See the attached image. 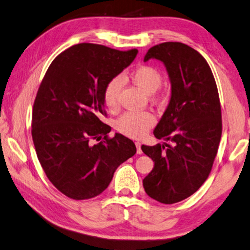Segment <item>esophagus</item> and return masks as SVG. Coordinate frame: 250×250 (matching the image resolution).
Masks as SVG:
<instances>
[{
    "label": "esophagus",
    "instance_id": "1",
    "mask_svg": "<svg viewBox=\"0 0 250 250\" xmlns=\"http://www.w3.org/2000/svg\"><path fill=\"white\" fill-rule=\"evenodd\" d=\"M136 146H137V153L138 154H141L142 153V150H141V144L139 141L136 142Z\"/></svg>",
    "mask_w": 250,
    "mask_h": 250
}]
</instances>
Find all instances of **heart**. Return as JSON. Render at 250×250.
I'll return each mask as SVG.
<instances>
[{"instance_id": "b5f03b06", "label": "heart", "mask_w": 250, "mask_h": 250, "mask_svg": "<svg viewBox=\"0 0 250 250\" xmlns=\"http://www.w3.org/2000/svg\"><path fill=\"white\" fill-rule=\"evenodd\" d=\"M133 83L144 90L146 93L152 94L160 89L164 77L159 70L152 65H140L131 72ZM122 86L120 77H116L106 83L104 90V102L109 110L118 108V97ZM156 122V118L149 111H129L122 114L117 122V128L121 133L131 138H140Z\"/></svg>"}]
</instances>
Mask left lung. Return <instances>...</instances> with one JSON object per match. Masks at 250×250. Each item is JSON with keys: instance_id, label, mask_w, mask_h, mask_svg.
<instances>
[{"instance_id": "8db88e82", "label": "left lung", "mask_w": 250, "mask_h": 250, "mask_svg": "<svg viewBox=\"0 0 250 250\" xmlns=\"http://www.w3.org/2000/svg\"><path fill=\"white\" fill-rule=\"evenodd\" d=\"M164 62L171 98L153 134L171 145L142 146L154 162L144 179L146 195L161 204L179 203L207 180L219 146L223 124L217 84L198 51L180 42L150 47L145 61Z\"/></svg>"}]
</instances>
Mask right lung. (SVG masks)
Returning a JSON list of instances; mask_svg holds the SVG:
<instances>
[{"mask_svg": "<svg viewBox=\"0 0 250 250\" xmlns=\"http://www.w3.org/2000/svg\"><path fill=\"white\" fill-rule=\"evenodd\" d=\"M137 53V49L75 44L54 59L39 86L32 111L35 151L49 180L71 199L104 192L116 169L137 151L122 134L110 138L111 128L100 120L106 83ZM94 140L101 142L93 144Z\"/></svg>", "mask_w": 250, "mask_h": 250, "instance_id": "right-lung-1", "label": "right lung"}]
</instances>
